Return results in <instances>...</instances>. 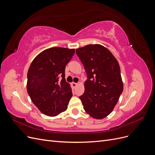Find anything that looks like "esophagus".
I'll return each instance as SVG.
<instances>
[{
  "label": "esophagus",
  "instance_id": "esophagus-1",
  "mask_svg": "<svg viewBox=\"0 0 155 155\" xmlns=\"http://www.w3.org/2000/svg\"><path fill=\"white\" fill-rule=\"evenodd\" d=\"M78 85V83H74V82H72V87L74 88H76L77 87V85Z\"/></svg>",
  "mask_w": 155,
  "mask_h": 155
}]
</instances>
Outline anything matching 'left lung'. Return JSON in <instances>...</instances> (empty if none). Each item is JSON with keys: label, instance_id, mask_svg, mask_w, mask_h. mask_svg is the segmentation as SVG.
Listing matches in <instances>:
<instances>
[{"label": "left lung", "instance_id": "8db88e82", "mask_svg": "<svg viewBox=\"0 0 155 155\" xmlns=\"http://www.w3.org/2000/svg\"><path fill=\"white\" fill-rule=\"evenodd\" d=\"M87 75L85 92L79 97L92 118L101 120L113 110L124 90L118 61L106 47L88 45L76 49Z\"/></svg>", "mask_w": 155, "mask_h": 155}]
</instances>
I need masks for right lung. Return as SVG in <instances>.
Listing matches in <instances>:
<instances>
[{"label":"right lung","mask_w":155,"mask_h":155,"mask_svg":"<svg viewBox=\"0 0 155 155\" xmlns=\"http://www.w3.org/2000/svg\"><path fill=\"white\" fill-rule=\"evenodd\" d=\"M74 49L53 47L37 55L29 67L26 89L32 102L42 113L56 116L67 109L72 88L65 80V67Z\"/></svg>","instance_id":"right-lung-1"}]
</instances>
